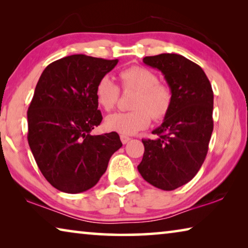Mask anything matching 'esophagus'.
Masks as SVG:
<instances>
[{"mask_svg":"<svg viewBox=\"0 0 248 248\" xmlns=\"http://www.w3.org/2000/svg\"><path fill=\"white\" fill-rule=\"evenodd\" d=\"M120 140H121V142H123V144H125V143H128V142L130 141V137L124 136V134H121Z\"/></svg>","mask_w":248,"mask_h":248,"instance_id":"obj_1","label":"esophagus"}]
</instances>
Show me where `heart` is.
Listing matches in <instances>:
<instances>
[{
    "mask_svg": "<svg viewBox=\"0 0 248 248\" xmlns=\"http://www.w3.org/2000/svg\"><path fill=\"white\" fill-rule=\"evenodd\" d=\"M124 91H136L131 111L116 112L106 117L105 127L109 131L121 134H134L149 127L151 117L161 120L169 112L173 94L167 84L158 82L152 70L134 65L123 70L119 74ZM120 90L110 75H103L95 86V97L104 110L114 109L118 103Z\"/></svg>",
    "mask_w": 248,
    "mask_h": 248,
    "instance_id": "heart-1",
    "label": "heart"
}]
</instances>
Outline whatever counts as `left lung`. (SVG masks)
Returning <instances> with one entry per match:
<instances>
[{
  "mask_svg": "<svg viewBox=\"0 0 248 248\" xmlns=\"http://www.w3.org/2000/svg\"><path fill=\"white\" fill-rule=\"evenodd\" d=\"M146 65L161 71L173 94L155 140H142L143 158L138 170L149 184L174 190L195 177L208 153L213 131V91L203 70L180 54L145 57Z\"/></svg>",
  "mask_w": 248,
  "mask_h": 248,
  "instance_id": "left-lung-1",
  "label": "left lung"
}]
</instances>
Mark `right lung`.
Listing matches in <instances>:
<instances>
[{
    "label": "right lung",
    "instance_id": "add662e5",
    "mask_svg": "<svg viewBox=\"0 0 248 248\" xmlns=\"http://www.w3.org/2000/svg\"><path fill=\"white\" fill-rule=\"evenodd\" d=\"M118 63L73 54L50 63L40 75L28 107V144L45 178L58 190L91 189L119 150L118 133L92 136L103 116L95 86Z\"/></svg>",
    "mask_w": 248,
    "mask_h": 248
}]
</instances>
